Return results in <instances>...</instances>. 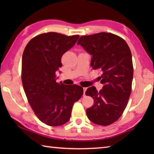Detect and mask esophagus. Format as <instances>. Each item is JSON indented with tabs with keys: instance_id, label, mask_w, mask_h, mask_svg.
Returning a JSON list of instances; mask_svg holds the SVG:
<instances>
[{
	"instance_id": "obj_1",
	"label": "esophagus",
	"mask_w": 154,
	"mask_h": 154,
	"mask_svg": "<svg viewBox=\"0 0 154 154\" xmlns=\"http://www.w3.org/2000/svg\"><path fill=\"white\" fill-rule=\"evenodd\" d=\"M87 91V88L83 87V95H85V92Z\"/></svg>"
}]
</instances>
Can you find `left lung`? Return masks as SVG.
<instances>
[{
  "label": "left lung",
  "instance_id": "obj_1",
  "mask_svg": "<svg viewBox=\"0 0 154 154\" xmlns=\"http://www.w3.org/2000/svg\"><path fill=\"white\" fill-rule=\"evenodd\" d=\"M77 45L92 55L91 66L101 71L99 79L103 85L99 92L94 86L87 89L86 95L94 100L93 105L86 110L87 116L98 125H110L122 115L131 93V51L125 40L106 32L83 35Z\"/></svg>",
  "mask_w": 154,
  "mask_h": 154
}]
</instances>
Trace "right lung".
<instances>
[{
  "label": "right lung",
  "mask_w": 154,
  "mask_h": 154,
  "mask_svg": "<svg viewBox=\"0 0 154 154\" xmlns=\"http://www.w3.org/2000/svg\"><path fill=\"white\" fill-rule=\"evenodd\" d=\"M79 38L56 32L40 34L28 42L23 52L22 81L26 95L35 115L48 126L67 122L73 104L83 94V87L58 83L55 76L62 66V55Z\"/></svg>",
  "instance_id": "add662e5"
}]
</instances>
